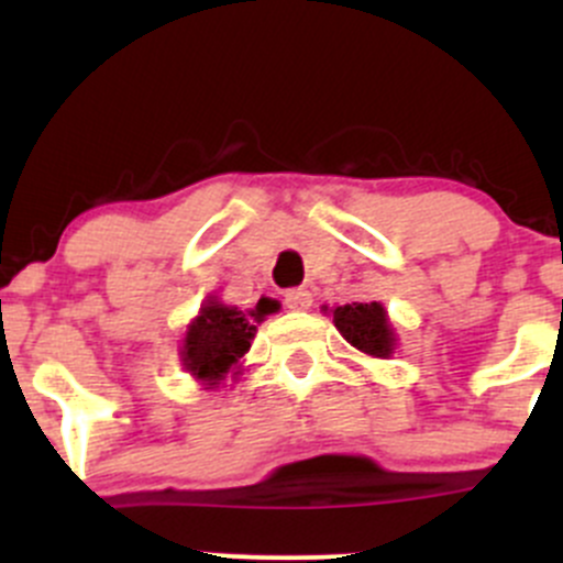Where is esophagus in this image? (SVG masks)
<instances>
[{
	"label": "esophagus",
	"instance_id": "esophagus-1",
	"mask_svg": "<svg viewBox=\"0 0 563 563\" xmlns=\"http://www.w3.org/2000/svg\"><path fill=\"white\" fill-rule=\"evenodd\" d=\"M286 305L291 310H308L313 305V297H310L308 288H291V291H286Z\"/></svg>",
	"mask_w": 563,
	"mask_h": 563
}]
</instances>
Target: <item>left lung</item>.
<instances>
[{"instance_id":"obj_1","label":"left lung","mask_w":563,"mask_h":563,"mask_svg":"<svg viewBox=\"0 0 563 563\" xmlns=\"http://www.w3.org/2000/svg\"><path fill=\"white\" fill-rule=\"evenodd\" d=\"M334 327L362 354L387 360L395 354V332L382 302H351L332 310Z\"/></svg>"}]
</instances>
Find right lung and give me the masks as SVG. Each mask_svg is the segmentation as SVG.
I'll list each match as a JSON object with an SVG mask.
<instances>
[{
    "label": "right lung",
    "instance_id": "1",
    "mask_svg": "<svg viewBox=\"0 0 563 563\" xmlns=\"http://www.w3.org/2000/svg\"><path fill=\"white\" fill-rule=\"evenodd\" d=\"M272 313L266 299L255 305V310H240L234 305H223L218 299H207L201 313L190 321L181 343V365L196 382L207 384V389L218 387L250 351L255 338V321H264Z\"/></svg>",
    "mask_w": 563,
    "mask_h": 563
}]
</instances>
